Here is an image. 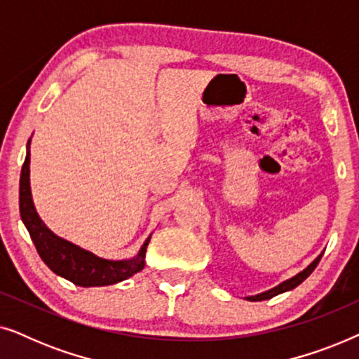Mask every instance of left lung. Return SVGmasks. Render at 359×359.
Returning <instances> with one entry per match:
<instances>
[{"instance_id":"obj_1","label":"left lung","mask_w":359,"mask_h":359,"mask_svg":"<svg viewBox=\"0 0 359 359\" xmlns=\"http://www.w3.org/2000/svg\"><path fill=\"white\" fill-rule=\"evenodd\" d=\"M320 258H322V255H318V257H317L316 259H313V262H312L311 264H309V266H307L306 269H304V271L296 274V276L291 278V279H287V281L281 283V284H279V286L269 289V291H266V292H262V294H257V296H250V297H247V301H252V302L266 301V299H271V297H274V296H278V294L286 292V291H291V289L297 287L299 284H301V283L304 281V279H307L309 276H311V273L313 271V269L317 268V264H318V262H320Z\"/></svg>"}]
</instances>
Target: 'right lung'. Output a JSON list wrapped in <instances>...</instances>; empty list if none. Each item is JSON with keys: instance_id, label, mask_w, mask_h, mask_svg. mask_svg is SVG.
<instances>
[{"instance_id": "1", "label": "right lung", "mask_w": 359, "mask_h": 359, "mask_svg": "<svg viewBox=\"0 0 359 359\" xmlns=\"http://www.w3.org/2000/svg\"><path fill=\"white\" fill-rule=\"evenodd\" d=\"M29 142L27 155L21 170V181H19V212H21L22 222L29 230V235H31L42 262L58 276L81 287L109 286V284L124 281L132 274L144 269L145 252L150 237L142 245L137 257L122 259V262H112V259L96 257L68 240L57 237L52 230L47 229V225L37 215L32 203L31 186H29V163H31Z\"/></svg>"}]
</instances>
